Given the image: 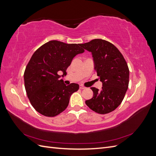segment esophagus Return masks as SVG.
Segmentation results:
<instances>
[{"mask_svg": "<svg viewBox=\"0 0 156 156\" xmlns=\"http://www.w3.org/2000/svg\"><path fill=\"white\" fill-rule=\"evenodd\" d=\"M79 88H80V89H85L86 88V87H84L83 85H80Z\"/></svg>", "mask_w": 156, "mask_h": 156, "instance_id": "esophagus-1", "label": "esophagus"}]
</instances>
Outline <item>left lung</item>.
<instances>
[{
  "instance_id": "1",
  "label": "left lung",
  "mask_w": 156,
  "mask_h": 156,
  "mask_svg": "<svg viewBox=\"0 0 156 156\" xmlns=\"http://www.w3.org/2000/svg\"><path fill=\"white\" fill-rule=\"evenodd\" d=\"M80 46L92 53L94 69L103 85L100 90L90 88L94 95L86 104L99 114H107L120 105L128 88L129 71L127 62L120 51L106 40L94 39Z\"/></svg>"
}]
</instances>
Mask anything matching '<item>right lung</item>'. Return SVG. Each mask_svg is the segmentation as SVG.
<instances>
[{
  "mask_svg": "<svg viewBox=\"0 0 156 156\" xmlns=\"http://www.w3.org/2000/svg\"><path fill=\"white\" fill-rule=\"evenodd\" d=\"M84 50L80 44L52 40L37 49L28 63L25 73V87L32 107L41 115L53 117L67 108L69 98L77 91L76 83L66 85L60 80L75 56Z\"/></svg>",
  "mask_w": 156,
  "mask_h": 156,
  "instance_id": "obj_1",
  "label": "right lung"
}]
</instances>
